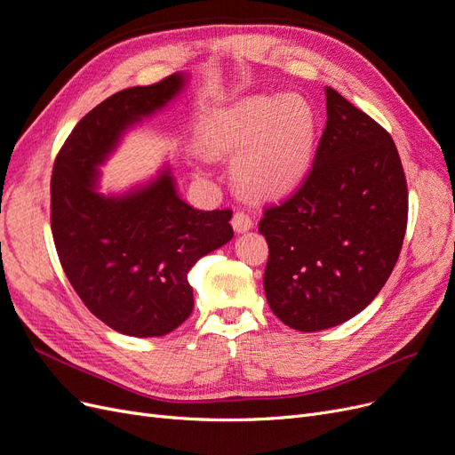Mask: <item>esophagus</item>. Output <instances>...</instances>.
Returning <instances> with one entry per match:
<instances>
[{
    "instance_id": "esophagus-1",
    "label": "esophagus",
    "mask_w": 455,
    "mask_h": 455,
    "mask_svg": "<svg viewBox=\"0 0 455 455\" xmlns=\"http://www.w3.org/2000/svg\"><path fill=\"white\" fill-rule=\"evenodd\" d=\"M231 226H233V229H235L237 233H244V231L252 229L254 222H252V218H251L249 214L243 212V211H239V212L233 214V218H231Z\"/></svg>"
}]
</instances>
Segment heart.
<instances>
[{
  "label": "heart",
  "mask_w": 455,
  "mask_h": 455,
  "mask_svg": "<svg viewBox=\"0 0 455 455\" xmlns=\"http://www.w3.org/2000/svg\"><path fill=\"white\" fill-rule=\"evenodd\" d=\"M204 142L216 154L237 156L233 176L252 196H281L306 176L315 114L298 94L284 99L251 96L220 109L204 125Z\"/></svg>",
  "instance_id": "heart-1"
}]
</instances>
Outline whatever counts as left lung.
Here are the masks:
<instances>
[{
	"label": "left lung",
	"instance_id": "obj_1",
	"mask_svg": "<svg viewBox=\"0 0 455 455\" xmlns=\"http://www.w3.org/2000/svg\"><path fill=\"white\" fill-rule=\"evenodd\" d=\"M324 92L328 119L309 174L258 224L269 244L267 304L299 332L346 323L378 296L408 222L391 134L332 87Z\"/></svg>",
	"mask_w": 455,
	"mask_h": 455
}]
</instances>
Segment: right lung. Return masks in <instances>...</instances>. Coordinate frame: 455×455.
I'll list each match as a JSON object with an SVG mask.
<instances>
[{
	"label": "right lung",
	"instance_id": "add662e5",
	"mask_svg": "<svg viewBox=\"0 0 455 455\" xmlns=\"http://www.w3.org/2000/svg\"><path fill=\"white\" fill-rule=\"evenodd\" d=\"M186 81L172 74L112 94L77 123L52 167L51 229L66 277L94 316L134 338L164 336L188 319L189 269L233 237V212L189 206L169 167L123 196L96 191L99 164L123 132L167 106Z\"/></svg>",
	"mask_w": 455,
	"mask_h": 455
}]
</instances>
